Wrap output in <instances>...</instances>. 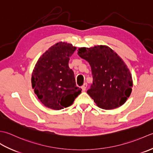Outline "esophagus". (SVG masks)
<instances>
[{"instance_id":"1","label":"esophagus","mask_w":153,"mask_h":153,"mask_svg":"<svg viewBox=\"0 0 153 153\" xmlns=\"http://www.w3.org/2000/svg\"><path fill=\"white\" fill-rule=\"evenodd\" d=\"M86 87H87V84L86 83H84V85L82 86H81V88H82V91H85Z\"/></svg>"}]
</instances>
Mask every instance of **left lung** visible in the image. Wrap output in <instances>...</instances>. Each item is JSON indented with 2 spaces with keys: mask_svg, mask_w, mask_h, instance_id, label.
<instances>
[{
  "mask_svg": "<svg viewBox=\"0 0 153 153\" xmlns=\"http://www.w3.org/2000/svg\"><path fill=\"white\" fill-rule=\"evenodd\" d=\"M77 51L91 67L93 82L87 93L96 105L104 110L122 105L133 87L131 74L123 59L107 45L80 48Z\"/></svg>",
  "mask_w": 153,
  "mask_h": 153,
  "instance_id": "obj_1",
  "label": "left lung"
}]
</instances>
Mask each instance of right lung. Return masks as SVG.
<instances>
[{"mask_svg":"<svg viewBox=\"0 0 153 153\" xmlns=\"http://www.w3.org/2000/svg\"><path fill=\"white\" fill-rule=\"evenodd\" d=\"M76 49L71 43L59 42L49 48L37 61L32 74V86L45 106L59 110L73 104L82 89L76 85L72 69L68 67Z\"/></svg>","mask_w":153,"mask_h":153,"instance_id":"add662e5","label":"right lung"}]
</instances>
